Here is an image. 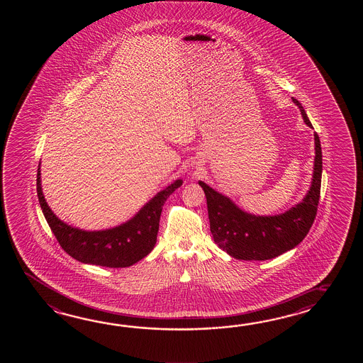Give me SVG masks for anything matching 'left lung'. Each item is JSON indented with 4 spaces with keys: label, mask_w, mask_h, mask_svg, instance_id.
<instances>
[{
    "label": "left lung",
    "mask_w": 363,
    "mask_h": 363,
    "mask_svg": "<svg viewBox=\"0 0 363 363\" xmlns=\"http://www.w3.org/2000/svg\"><path fill=\"white\" fill-rule=\"evenodd\" d=\"M301 111L303 122L313 128L301 104L292 97ZM315 158L311 185L301 202L277 216H255L240 208L233 201L216 192L203 182L208 202L210 231L216 245L236 259L266 261L297 247L315 219L322 182V147L314 133Z\"/></svg>",
    "instance_id": "8db88e82"
}]
</instances>
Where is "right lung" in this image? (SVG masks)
<instances>
[{
	"mask_svg": "<svg viewBox=\"0 0 363 363\" xmlns=\"http://www.w3.org/2000/svg\"><path fill=\"white\" fill-rule=\"evenodd\" d=\"M40 172L39 163L36 184L40 206L62 249L79 262L114 269L130 267L153 250L163 203L183 184L182 179L175 180L124 223L101 231H85L63 222L49 208L41 188Z\"/></svg>",
	"mask_w": 363,
	"mask_h": 363,
	"instance_id": "right-lung-1",
	"label": "right lung"
}]
</instances>
